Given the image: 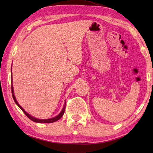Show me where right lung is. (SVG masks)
<instances>
[{
	"label": "right lung",
	"mask_w": 153,
	"mask_h": 153,
	"mask_svg": "<svg viewBox=\"0 0 153 153\" xmlns=\"http://www.w3.org/2000/svg\"><path fill=\"white\" fill-rule=\"evenodd\" d=\"M11 74H12V70H11ZM12 97L13 99H14V102H16V105H17L19 108H21V110H22L23 112H24V113L25 114V115H26L29 118H30L31 120H32L33 122H37V123H53L54 122L57 121V120H58L59 119H60L62 118V116H63L64 113V111H65V108H66V102H65L64 103V105L63 106V108L62 109L61 112L58 114L56 116L54 117V118H48V119H45V120H41V119H38L37 118H35V117L31 116L30 114H29L25 111V110L22 108V107L19 105V103L18 102L17 100H16V97L14 95V89H13V85H12Z\"/></svg>",
	"instance_id": "1"
}]
</instances>
